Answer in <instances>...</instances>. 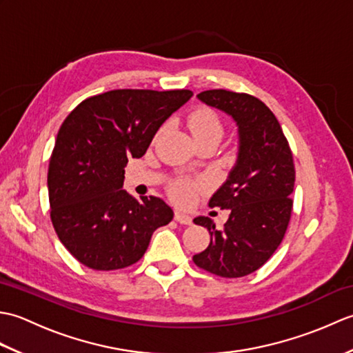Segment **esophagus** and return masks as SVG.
Masks as SVG:
<instances>
[{
  "mask_svg": "<svg viewBox=\"0 0 353 353\" xmlns=\"http://www.w3.org/2000/svg\"><path fill=\"white\" fill-rule=\"evenodd\" d=\"M174 220H176L177 223H181V224H185V226H190V224H192V219H191V216H190L188 214H185V212H182V211H176V215H174Z\"/></svg>",
  "mask_w": 353,
  "mask_h": 353,
  "instance_id": "34e87169",
  "label": "esophagus"
}]
</instances>
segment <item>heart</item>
I'll use <instances>...</instances> for the list:
<instances>
[{"mask_svg": "<svg viewBox=\"0 0 353 353\" xmlns=\"http://www.w3.org/2000/svg\"><path fill=\"white\" fill-rule=\"evenodd\" d=\"M188 129L194 139L212 137V134L221 137L223 134L221 119L215 112L209 109H199L194 112V114H191V117L188 118ZM192 192L194 188L188 182H179L174 185V188H172L174 197L181 201H188L192 197Z\"/></svg>", "mask_w": 353, "mask_h": 353, "instance_id": "obj_1", "label": "heart"}]
</instances>
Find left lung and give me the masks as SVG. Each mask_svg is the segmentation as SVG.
<instances>
[{
  "label": "left lung",
  "mask_w": 353,
  "mask_h": 353,
  "mask_svg": "<svg viewBox=\"0 0 353 353\" xmlns=\"http://www.w3.org/2000/svg\"><path fill=\"white\" fill-rule=\"evenodd\" d=\"M197 100L234 119L238 153L209 206L230 209L223 229L208 216H196L211 234L206 249L194 254L196 265L221 277L256 272L279 247L287 230L296 171L287 138L273 112L261 100L226 89H212Z\"/></svg>",
  "instance_id": "left-lung-1"
}]
</instances>
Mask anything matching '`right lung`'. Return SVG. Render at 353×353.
<instances>
[{"mask_svg": "<svg viewBox=\"0 0 353 353\" xmlns=\"http://www.w3.org/2000/svg\"><path fill=\"white\" fill-rule=\"evenodd\" d=\"M191 91L115 89L81 101L59 129L48 168L51 221L62 244L92 270L138 262L153 232L172 220L159 197L123 190L129 159L144 156Z\"/></svg>", "mask_w": 353, "mask_h": 353, "instance_id": "add662e5", "label": "right lung"}]
</instances>
